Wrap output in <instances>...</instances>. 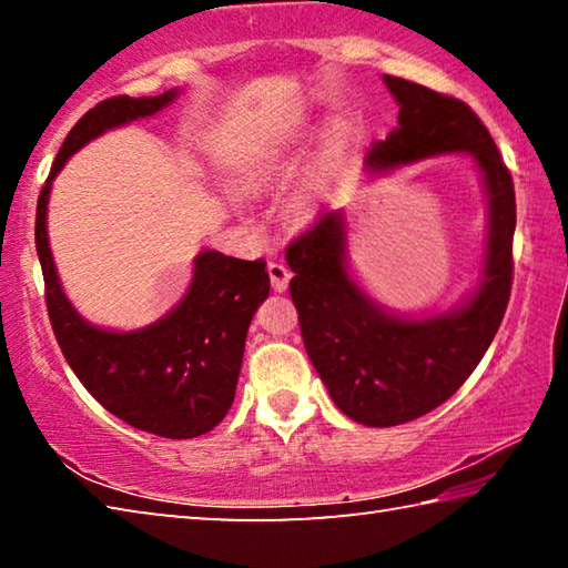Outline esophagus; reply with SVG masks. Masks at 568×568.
Masks as SVG:
<instances>
[{
    "label": "esophagus",
    "mask_w": 568,
    "mask_h": 568,
    "mask_svg": "<svg viewBox=\"0 0 568 568\" xmlns=\"http://www.w3.org/2000/svg\"><path fill=\"white\" fill-rule=\"evenodd\" d=\"M267 275H271V283H273V287L277 293H283V291H287V283H291V267H287L285 263H281V261H273V263H267Z\"/></svg>",
    "instance_id": "esophagus-1"
}]
</instances>
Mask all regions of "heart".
<instances>
[{"label":"heart","mask_w":568,"mask_h":568,"mask_svg":"<svg viewBox=\"0 0 568 568\" xmlns=\"http://www.w3.org/2000/svg\"><path fill=\"white\" fill-rule=\"evenodd\" d=\"M345 148H348V134H345V128L333 124V128L325 132V142H323V165H321L323 175H333L335 168H338V162L345 155ZM307 203H311V195L303 192V197L297 200V205H307Z\"/></svg>","instance_id":"heart-1"}]
</instances>
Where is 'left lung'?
<instances>
[{
  "label": "left lung",
  "instance_id": "1",
  "mask_svg": "<svg viewBox=\"0 0 568 568\" xmlns=\"http://www.w3.org/2000/svg\"><path fill=\"white\" fill-rule=\"evenodd\" d=\"M398 128L371 148L373 172L444 152H468L484 172L488 250L484 281L458 311L406 318L383 311L345 265L341 210L323 213L285 250L305 351L345 416L373 428L426 416L464 386L504 321L514 281V180L478 114L450 94L383 77Z\"/></svg>",
  "mask_w": 568,
  "mask_h": 568
}]
</instances>
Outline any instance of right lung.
<instances>
[{"mask_svg":"<svg viewBox=\"0 0 568 568\" xmlns=\"http://www.w3.org/2000/svg\"><path fill=\"white\" fill-rule=\"evenodd\" d=\"M178 98H110L82 114L62 142L37 200L34 243L54 338L74 376L112 416L162 438H195L213 430L233 406L247 325L267 293L265 261H240L205 250L190 291L165 318L142 331L94 328L62 293L47 240V200L67 158L104 130L148 118Z\"/></svg>","mask_w":568,"mask_h":568,"instance_id":"add662e5","label":"right lung"}]
</instances>
